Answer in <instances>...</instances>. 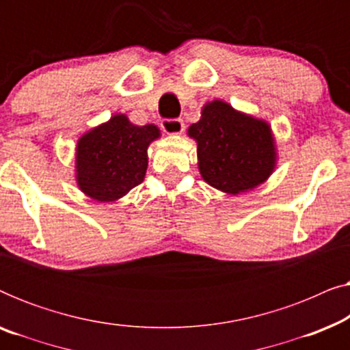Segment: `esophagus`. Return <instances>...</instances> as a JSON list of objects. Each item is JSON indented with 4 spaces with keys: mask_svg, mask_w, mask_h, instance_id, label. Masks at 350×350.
I'll use <instances>...</instances> for the list:
<instances>
[{
    "mask_svg": "<svg viewBox=\"0 0 350 350\" xmlns=\"http://www.w3.org/2000/svg\"><path fill=\"white\" fill-rule=\"evenodd\" d=\"M161 126H162V131L169 133V135H178V133L183 132L185 129V124L181 119H164Z\"/></svg>",
    "mask_w": 350,
    "mask_h": 350,
    "instance_id": "esophagus-1",
    "label": "esophagus"
}]
</instances>
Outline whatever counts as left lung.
Segmentation results:
<instances>
[{"label":"left lung","mask_w":350,"mask_h":350,"mask_svg":"<svg viewBox=\"0 0 350 350\" xmlns=\"http://www.w3.org/2000/svg\"><path fill=\"white\" fill-rule=\"evenodd\" d=\"M188 135L198 143L200 176L226 194L255 189L275 169L277 148L269 124L223 100L204 105Z\"/></svg>","instance_id":"obj_1"}]
</instances>
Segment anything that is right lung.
Masks as SVG:
<instances>
[{"mask_svg":"<svg viewBox=\"0 0 350 350\" xmlns=\"http://www.w3.org/2000/svg\"><path fill=\"white\" fill-rule=\"evenodd\" d=\"M161 137L154 124L135 126L126 114L90 129L76 145V183L97 202H114L145 180L148 146Z\"/></svg>","mask_w":350,"mask_h":350,"instance_id":"add662e5","label":"right lung"}]
</instances>
